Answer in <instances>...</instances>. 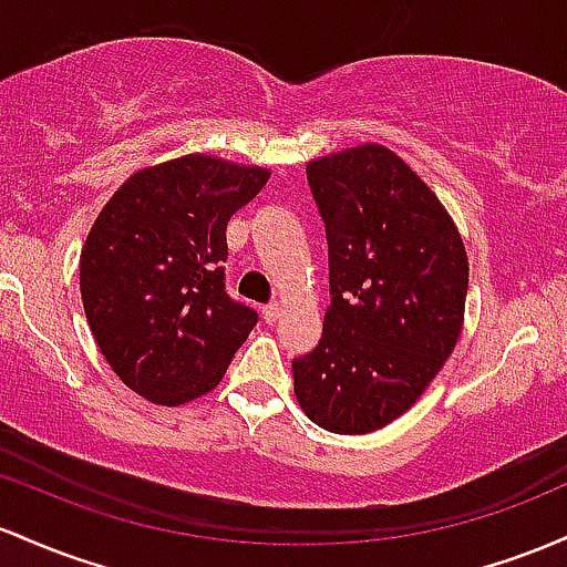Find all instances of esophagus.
Returning a JSON list of instances; mask_svg holds the SVG:
<instances>
[{"mask_svg":"<svg viewBox=\"0 0 567 567\" xmlns=\"http://www.w3.org/2000/svg\"><path fill=\"white\" fill-rule=\"evenodd\" d=\"M281 313H284V308L278 302H272V305H265L262 308V318H265V323H276L278 318H281Z\"/></svg>","mask_w":567,"mask_h":567,"instance_id":"esophagus-1","label":"esophagus"}]
</instances>
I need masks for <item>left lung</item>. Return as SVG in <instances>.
Returning <instances> with one entry per match:
<instances>
[{
    "mask_svg": "<svg viewBox=\"0 0 567 567\" xmlns=\"http://www.w3.org/2000/svg\"><path fill=\"white\" fill-rule=\"evenodd\" d=\"M308 182L327 225L332 305L313 353L291 361L297 402L321 429L372 434L455 351L466 246L434 189L383 144L313 157Z\"/></svg>",
    "mask_w": 567,
    "mask_h": 567,
    "instance_id": "1",
    "label": "left lung"
}]
</instances>
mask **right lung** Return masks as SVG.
Instances as JSON below:
<instances>
[{"instance_id":"1","label":"right lung","mask_w":567,"mask_h":567,"mask_svg":"<svg viewBox=\"0 0 567 567\" xmlns=\"http://www.w3.org/2000/svg\"><path fill=\"white\" fill-rule=\"evenodd\" d=\"M270 168L189 152L131 174L95 216L80 295L106 364L146 402L214 391L257 313L225 295L227 221Z\"/></svg>"}]
</instances>
